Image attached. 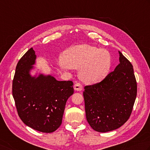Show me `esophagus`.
Wrapping results in <instances>:
<instances>
[{"mask_svg":"<svg viewBox=\"0 0 150 150\" xmlns=\"http://www.w3.org/2000/svg\"><path fill=\"white\" fill-rule=\"evenodd\" d=\"M74 89L76 91H81L83 90V84L80 83H75L74 85Z\"/></svg>","mask_w":150,"mask_h":150,"instance_id":"esophagus-1","label":"esophagus"}]
</instances>
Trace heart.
<instances>
[{
  "mask_svg": "<svg viewBox=\"0 0 150 150\" xmlns=\"http://www.w3.org/2000/svg\"><path fill=\"white\" fill-rule=\"evenodd\" d=\"M64 69H79V77L84 83L100 82L109 71L111 57L107 50L90 45H79L68 49L62 55Z\"/></svg>",
  "mask_w": 150,
  "mask_h": 150,
  "instance_id": "1",
  "label": "heart"
}]
</instances>
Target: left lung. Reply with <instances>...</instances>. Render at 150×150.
<instances>
[{
  "mask_svg": "<svg viewBox=\"0 0 150 150\" xmlns=\"http://www.w3.org/2000/svg\"><path fill=\"white\" fill-rule=\"evenodd\" d=\"M120 64L99 83L84 86L86 120L93 130L101 133L121 127L133 110L137 84L133 65L121 52Z\"/></svg>",
  "mask_w": 150,
  "mask_h": 150,
  "instance_id": "left-lung-1",
  "label": "left lung"
}]
</instances>
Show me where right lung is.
I'll return each instance as SVG.
<instances>
[{"mask_svg":"<svg viewBox=\"0 0 150 150\" xmlns=\"http://www.w3.org/2000/svg\"><path fill=\"white\" fill-rule=\"evenodd\" d=\"M36 54L30 48L17 64L12 95L21 120L42 133H52L60 127L66 101L73 92L71 81H58L52 76L31 77L29 71Z\"/></svg>","mask_w":150,"mask_h":150,"instance_id":"obj_1","label":"right lung"}]
</instances>
